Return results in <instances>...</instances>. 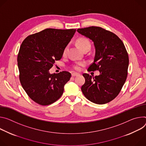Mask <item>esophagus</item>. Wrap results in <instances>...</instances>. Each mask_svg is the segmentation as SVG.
Returning a JSON list of instances; mask_svg holds the SVG:
<instances>
[{"mask_svg": "<svg viewBox=\"0 0 146 146\" xmlns=\"http://www.w3.org/2000/svg\"><path fill=\"white\" fill-rule=\"evenodd\" d=\"M71 75H72V76H76L79 75V74H77V73H72V74H71Z\"/></svg>", "mask_w": 146, "mask_h": 146, "instance_id": "1", "label": "esophagus"}]
</instances>
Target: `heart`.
<instances>
[{
    "label": "heart",
    "mask_w": 146,
    "mask_h": 146,
    "mask_svg": "<svg viewBox=\"0 0 146 146\" xmlns=\"http://www.w3.org/2000/svg\"><path fill=\"white\" fill-rule=\"evenodd\" d=\"M76 44H77L78 46L79 47L80 49L82 50V51L85 50V49H87V48H89L90 49V43L89 40L85 38H79L76 40ZM67 50H68V47L67 46L64 48V49L63 50L64 55H65L67 53ZM84 65V63L80 62V63L78 64L77 65L74 66V70H75L76 71H79L80 70V67L83 66Z\"/></svg>",
    "instance_id": "heart-1"
}]
</instances>
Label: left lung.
Returning <instances> with one entry per match:
<instances>
[{
	"instance_id": "8db88e82",
	"label": "left lung",
	"mask_w": 146,
	"mask_h": 146,
	"mask_svg": "<svg viewBox=\"0 0 146 146\" xmlns=\"http://www.w3.org/2000/svg\"><path fill=\"white\" fill-rule=\"evenodd\" d=\"M77 31L94 43V61L88 71L100 72L94 77L83 74L85 82L82 92L94 103H109L118 95L127 78L129 56L125 45L115 34L99 27L80 28Z\"/></svg>"
}]
</instances>
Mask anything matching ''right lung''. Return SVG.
<instances>
[{
    "label": "right lung",
    "mask_w": 146,
    "mask_h": 146,
    "mask_svg": "<svg viewBox=\"0 0 146 146\" xmlns=\"http://www.w3.org/2000/svg\"><path fill=\"white\" fill-rule=\"evenodd\" d=\"M75 32V29L47 28L29 35L21 43L17 56L20 80L35 103L49 105L62 94L71 74L65 71L50 74L49 70L61 58Z\"/></svg>",
    "instance_id": "1"
}]
</instances>
